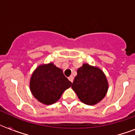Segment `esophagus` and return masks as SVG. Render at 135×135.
Instances as JSON below:
<instances>
[{"label": "esophagus", "mask_w": 135, "mask_h": 135, "mask_svg": "<svg viewBox=\"0 0 135 135\" xmlns=\"http://www.w3.org/2000/svg\"><path fill=\"white\" fill-rule=\"evenodd\" d=\"M68 79H69V80L70 81V82H73V80H74V77H73V76H70V77H69L68 78Z\"/></svg>", "instance_id": "obj_1"}]
</instances>
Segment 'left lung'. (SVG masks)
I'll return each instance as SVG.
<instances>
[{
	"instance_id": "1",
	"label": "left lung",
	"mask_w": 135,
	"mask_h": 135,
	"mask_svg": "<svg viewBox=\"0 0 135 135\" xmlns=\"http://www.w3.org/2000/svg\"><path fill=\"white\" fill-rule=\"evenodd\" d=\"M71 89L82 103L93 105L104 98L108 90V82L102 70L84 64L77 70Z\"/></svg>"
}]
</instances>
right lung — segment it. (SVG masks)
I'll list each match as a JSON object with an SVG mask.
<instances>
[{"label":"right lung","mask_w":135,"mask_h":135,"mask_svg":"<svg viewBox=\"0 0 135 135\" xmlns=\"http://www.w3.org/2000/svg\"><path fill=\"white\" fill-rule=\"evenodd\" d=\"M71 86L62 70L53 63L39 65L31 76L30 88L40 103L51 105L60 99L63 93Z\"/></svg>","instance_id":"right-lung-1"}]
</instances>
